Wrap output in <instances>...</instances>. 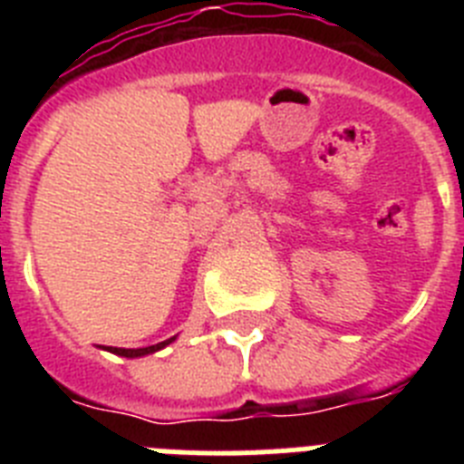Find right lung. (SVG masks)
<instances>
[{"mask_svg": "<svg viewBox=\"0 0 464 464\" xmlns=\"http://www.w3.org/2000/svg\"><path fill=\"white\" fill-rule=\"evenodd\" d=\"M174 339L176 337L165 339V342H160V343H155V346H146V348H113V346H111L109 351H111V353L122 355V358H143V355H150V353H155V351H160V348L169 346Z\"/></svg>", "mask_w": 464, "mask_h": 464, "instance_id": "right-lung-1", "label": "right lung"}]
</instances>
